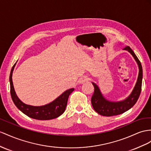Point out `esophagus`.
Instances as JSON below:
<instances>
[{
	"instance_id": "1",
	"label": "esophagus",
	"mask_w": 151,
	"mask_h": 151,
	"mask_svg": "<svg viewBox=\"0 0 151 151\" xmlns=\"http://www.w3.org/2000/svg\"><path fill=\"white\" fill-rule=\"evenodd\" d=\"M88 79L87 76H83L81 77V78H79L78 80V83H83L84 82H86V81H87Z\"/></svg>"
}]
</instances>
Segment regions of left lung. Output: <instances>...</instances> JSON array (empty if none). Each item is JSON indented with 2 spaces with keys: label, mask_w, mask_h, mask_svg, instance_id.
<instances>
[{
  "label": "left lung",
  "mask_w": 151,
  "mask_h": 151,
  "mask_svg": "<svg viewBox=\"0 0 151 151\" xmlns=\"http://www.w3.org/2000/svg\"><path fill=\"white\" fill-rule=\"evenodd\" d=\"M124 50H127L133 55L138 64L139 73L137 83L132 92L126 99L121 101L112 102L108 101L104 98L98 86L96 83L92 82L94 87V92L91 98L92 105L96 112L103 116L110 117V116L117 115L125 112L134 105L140 94L143 76L141 63L129 46H126Z\"/></svg>",
  "instance_id": "1"
}]
</instances>
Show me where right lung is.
I'll return each mask as SVG.
<instances>
[{"label":"right lung","instance_id":"obj_1","mask_svg":"<svg viewBox=\"0 0 151 151\" xmlns=\"http://www.w3.org/2000/svg\"><path fill=\"white\" fill-rule=\"evenodd\" d=\"M14 65H14L11 69L9 76L10 92L13 103L19 110L28 117L37 120H50L55 119L64 112L65 107L67 106L69 96L74 91V88H72L65 91L53 101L44 106H34L26 105L20 101L14 91L12 81V75Z\"/></svg>","mask_w":151,"mask_h":151}]
</instances>
